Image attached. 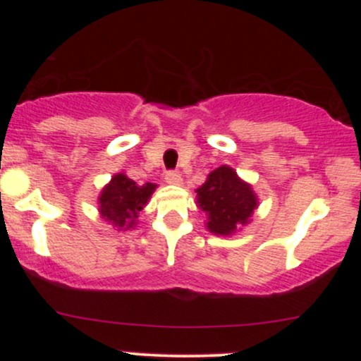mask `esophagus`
<instances>
[{
  "instance_id": "34e87169",
  "label": "esophagus",
  "mask_w": 361,
  "mask_h": 361,
  "mask_svg": "<svg viewBox=\"0 0 361 361\" xmlns=\"http://www.w3.org/2000/svg\"><path fill=\"white\" fill-rule=\"evenodd\" d=\"M164 180H166V183L169 185H180L181 183V175L178 171H166V175H164Z\"/></svg>"
}]
</instances>
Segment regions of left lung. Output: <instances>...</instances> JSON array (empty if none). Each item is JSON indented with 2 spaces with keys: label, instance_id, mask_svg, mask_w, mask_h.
<instances>
[{
  "label": "left lung",
  "instance_id": "8db88e82",
  "mask_svg": "<svg viewBox=\"0 0 361 361\" xmlns=\"http://www.w3.org/2000/svg\"><path fill=\"white\" fill-rule=\"evenodd\" d=\"M198 205L209 215L207 227L214 234L227 235L244 226L256 209V195L251 186L241 181L234 169H214L197 190Z\"/></svg>",
  "mask_w": 361,
  "mask_h": 361
}]
</instances>
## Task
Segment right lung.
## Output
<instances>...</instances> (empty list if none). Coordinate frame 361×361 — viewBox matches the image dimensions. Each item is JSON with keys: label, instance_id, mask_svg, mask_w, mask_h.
<instances>
[{"label": "right lung", "instance_id": "1", "mask_svg": "<svg viewBox=\"0 0 361 361\" xmlns=\"http://www.w3.org/2000/svg\"><path fill=\"white\" fill-rule=\"evenodd\" d=\"M154 183L137 185L126 175H115L100 195V212L115 227H132L154 192Z\"/></svg>", "mask_w": 361, "mask_h": 361}]
</instances>
